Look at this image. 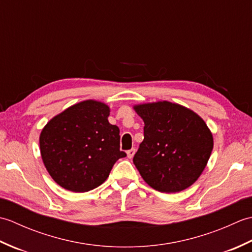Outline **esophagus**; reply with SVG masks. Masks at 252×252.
<instances>
[{
	"instance_id": "34e87169",
	"label": "esophagus",
	"mask_w": 252,
	"mask_h": 252,
	"mask_svg": "<svg viewBox=\"0 0 252 252\" xmlns=\"http://www.w3.org/2000/svg\"><path fill=\"white\" fill-rule=\"evenodd\" d=\"M134 154H135V148H131L130 151H127L126 152V155H127V158H133V156H134Z\"/></svg>"
}]
</instances>
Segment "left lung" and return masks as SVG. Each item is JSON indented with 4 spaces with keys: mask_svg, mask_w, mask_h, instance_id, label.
I'll return each instance as SVG.
<instances>
[{
    "mask_svg": "<svg viewBox=\"0 0 252 252\" xmlns=\"http://www.w3.org/2000/svg\"><path fill=\"white\" fill-rule=\"evenodd\" d=\"M133 109L144 121V141L133 163L154 189L176 192L201 175L210 158L213 136L195 111L159 100L137 104Z\"/></svg>",
    "mask_w": 252,
    "mask_h": 252,
    "instance_id": "left-lung-1",
    "label": "left lung"
}]
</instances>
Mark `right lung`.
I'll use <instances>...</instances> for the list:
<instances>
[{"label": "right lung", "mask_w": 252, "mask_h": 252, "mask_svg": "<svg viewBox=\"0 0 252 252\" xmlns=\"http://www.w3.org/2000/svg\"><path fill=\"white\" fill-rule=\"evenodd\" d=\"M109 106L87 99L53 117L42 129L40 152L52 179L63 189L84 192L103 184L118 159L120 130L110 125Z\"/></svg>", "instance_id": "1"}]
</instances>
